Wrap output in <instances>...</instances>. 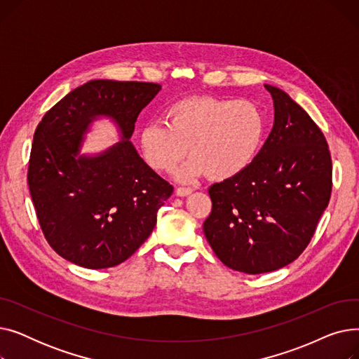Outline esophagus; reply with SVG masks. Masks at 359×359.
I'll return each mask as SVG.
<instances>
[{
	"mask_svg": "<svg viewBox=\"0 0 359 359\" xmlns=\"http://www.w3.org/2000/svg\"><path fill=\"white\" fill-rule=\"evenodd\" d=\"M192 194V189H191V187H177V189H176V195L177 196H187V195H191Z\"/></svg>",
	"mask_w": 359,
	"mask_h": 359,
	"instance_id": "obj_1",
	"label": "esophagus"
}]
</instances>
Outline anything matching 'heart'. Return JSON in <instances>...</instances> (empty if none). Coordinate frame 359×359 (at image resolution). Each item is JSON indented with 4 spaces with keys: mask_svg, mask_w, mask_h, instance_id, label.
<instances>
[{
    "mask_svg": "<svg viewBox=\"0 0 359 359\" xmlns=\"http://www.w3.org/2000/svg\"><path fill=\"white\" fill-rule=\"evenodd\" d=\"M164 123H149L140 134L141 153L156 172L173 170L192 156L176 179L189 183L205 175L227 180L256 158L266 130L262 109L246 99L189 97L165 110Z\"/></svg>",
    "mask_w": 359,
    "mask_h": 359,
    "instance_id": "obj_1",
    "label": "heart"
}]
</instances>
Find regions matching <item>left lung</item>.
<instances>
[{
	"instance_id": "left-lung-1",
	"label": "left lung",
	"mask_w": 359,
	"mask_h": 359,
	"mask_svg": "<svg viewBox=\"0 0 359 359\" xmlns=\"http://www.w3.org/2000/svg\"><path fill=\"white\" fill-rule=\"evenodd\" d=\"M271 134L243 173L210 187L203 234L230 269L278 271L310 243L332 192V158L323 132L276 86Z\"/></svg>"
}]
</instances>
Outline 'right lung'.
Listing matches in <instances>:
<instances>
[{"label": "right lung", "instance_id": "right-lung-1", "mask_svg": "<svg viewBox=\"0 0 359 359\" xmlns=\"http://www.w3.org/2000/svg\"><path fill=\"white\" fill-rule=\"evenodd\" d=\"M160 84L91 80L56 103L37 125L29 189L42 231L65 260L87 269L116 266L153 233L173 194L130 141L140 111ZM109 118L120 142L94 155L81 148L92 123Z\"/></svg>", "mask_w": 359, "mask_h": 359}]
</instances>
